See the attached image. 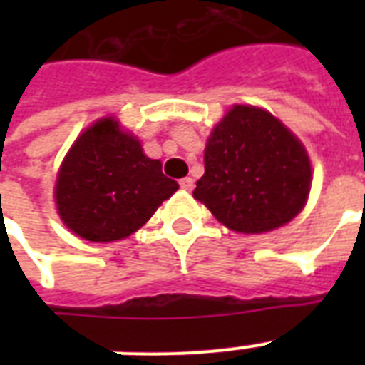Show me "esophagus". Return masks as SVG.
Masks as SVG:
<instances>
[{
  "mask_svg": "<svg viewBox=\"0 0 365 365\" xmlns=\"http://www.w3.org/2000/svg\"><path fill=\"white\" fill-rule=\"evenodd\" d=\"M180 187H182L183 191H191V189L195 187L193 178H182V180H180Z\"/></svg>",
  "mask_w": 365,
  "mask_h": 365,
  "instance_id": "obj_1",
  "label": "esophagus"
}]
</instances>
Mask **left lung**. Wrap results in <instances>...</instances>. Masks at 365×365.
<instances>
[{
	"mask_svg": "<svg viewBox=\"0 0 365 365\" xmlns=\"http://www.w3.org/2000/svg\"><path fill=\"white\" fill-rule=\"evenodd\" d=\"M309 191L303 143L269 111L233 106L206 142L205 176L193 197L231 231L255 235L292 222Z\"/></svg>",
	"mask_w": 365,
	"mask_h": 365,
	"instance_id": "left-lung-1",
	"label": "left lung"
}]
</instances>
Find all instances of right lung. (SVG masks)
Wrapping results in <instances>:
<instances>
[{"instance_id":"right-lung-1","label":"right lung","mask_w":365,"mask_h":365,"mask_svg":"<svg viewBox=\"0 0 365 365\" xmlns=\"http://www.w3.org/2000/svg\"><path fill=\"white\" fill-rule=\"evenodd\" d=\"M178 183L149 159L136 136L104 117L88 126L62 160L54 199L66 227L91 242L136 233Z\"/></svg>"}]
</instances>
